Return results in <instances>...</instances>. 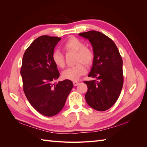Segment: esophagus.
Returning <instances> with one entry per match:
<instances>
[{
    "label": "esophagus",
    "mask_w": 147,
    "mask_h": 147,
    "mask_svg": "<svg viewBox=\"0 0 147 147\" xmlns=\"http://www.w3.org/2000/svg\"><path fill=\"white\" fill-rule=\"evenodd\" d=\"M73 84H74V86H77L78 84H79V83H78V82H73Z\"/></svg>",
    "instance_id": "1"
}]
</instances>
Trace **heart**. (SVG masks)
<instances>
[{
	"instance_id": "heart-1",
	"label": "heart",
	"mask_w": 147,
	"mask_h": 147,
	"mask_svg": "<svg viewBox=\"0 0 147 147\" xmlns=\"http://www.w3.org/2000/svg\"><path fill=\"white\" fill-rule=\"evenodd\" d=\"M64 50L67 51L76 52V62H82L86 65H91L94 60V55L91 49L86 47L80 40L76 37H70L64 43ZM52 60L55 65L63 68L65 65L64 57L59 50H55L52 54ZM86 73V69L82 63H77L73 66L65 69L62 72V77L64 79L76 81L82 75Z\"/></svg>"
}]
</instances>
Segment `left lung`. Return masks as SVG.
<instances>
[{"instance_id": "left-lung-1", "label": "left lung", "mask_w": 147, "mask_h": 147, "mask_svg": "<svg viewBox=\"0 0 147 147\" xmlns=\"http://www.w3.org/2000/svg\"><path fill=\"white\" fill-rule=\"evenodd\" d=\"M91 44L94 57L88 77L97 80L85 81L87 104L97 111H105L113 106L123 85V60L112 39L96 30L78 34Z\"/></svg>"}]
</instances>
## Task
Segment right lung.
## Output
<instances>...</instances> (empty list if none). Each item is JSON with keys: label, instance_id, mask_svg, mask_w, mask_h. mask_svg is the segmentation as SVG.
<instances>
[{"label": "right lung", "instance_id": "add662e5", "mask_svg": "<svg viewBox=\"0 0 147 147\" xmlns=\"http://www.w3.org/2000/svg\"><path fill=\"white\" fill-rule=\"evenodd\" d=\"M61 39L39 37L26 50L22 61L20 72L24 94L31 105L47 117L54 116L63 109L74 86L69 80L54 83L60 74L52 54Z\"/></svg>", "mask_w": 147, "mask_h": 147}]
</instances>
